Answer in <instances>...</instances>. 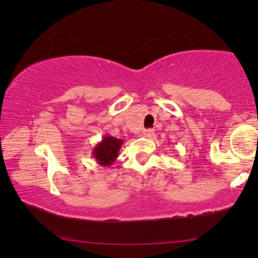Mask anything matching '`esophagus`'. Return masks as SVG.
Masks as SVG:
<instances>
[{
  "instance_id": "obj_1",
  "label": "esophagus",
  "mask_w": 258,
  "mask_h": 258,
  "mask_svg": "<svg viewBox=\"0 0 258 258\" xmlns=\"http://www.w3.org/2000/svg\"><path fill=\"white\" fill-rule=\"evenodd\" d=\"M142 134H143V137H146V138H152L155 135V131L152 128H147V130H143Z\"/></svg>"
}]
</instances>
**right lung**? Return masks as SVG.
Wrapping results in <instances>:
<instances>
[{
  "label": "right lung",
  "mask_w": 258,
  "mask_h": 258,
  "mask_svg": "<svg viewBox=\"0 0 258 258\" xmlns=\"http://www.w3.org/2000/svg\"><path fill=\"white\" fill-rule=\"evenodd\" d=\"M124 140L116 139L111 135H104V138L93 148L92 156L97 163L101 166H111L117 159L119 149Z\"/></svg>",
  "instance_id": "add662e5"
}]
</instances>
